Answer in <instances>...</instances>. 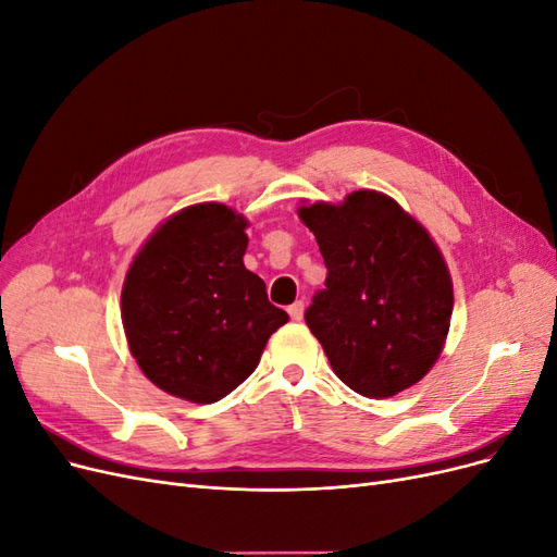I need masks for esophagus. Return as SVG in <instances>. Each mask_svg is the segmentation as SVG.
Wrapping results in <instances>:
<instances>
[{"label": "esophagus", "instance_id": "1", "mask_svg": "<svg viewBox=\"0 0 557 557\" xmlns=\"http://www.w3.org/2000/svg\"><path fill=\"white\" fill-rule=\"evenodd\" d=\"M288 313L293 320H301L305 318V301H295V305L288 307Z\"/></svg>", "mask_w": 557, "mask_h": 557}]
</instances>
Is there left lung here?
Listing matches in <instances>:
<instances>
[{"mask_svg": "<svg viewBox=\"0 0 557 557\" xmlns=\"http://www.w3.org/2000/svg\"><path fill=\"white\" fill-rule=\"evenodd\" d=\"M297 215L327 267L305 318L334 374L374 399L416 385L440 360L453 313L450 272L430 232L379 190L307 201Z\"/></svg>", "mask_w": 557, "mask_h": 557, "instance_id": "1", "label": "left lung"}]
</instances>
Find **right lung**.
Masks as SVG:
<instances>
[{
  "mask_svg": "<svg viewBox=\"0 0 557 557\" xmlns=\"http://www.w3.org/2000/svg\"><path fill=\"white\" fill-rule=\"evenodd\" d=\"M248 221L199 201L162 221L134 256L123 330L144 376L166 395L213 404L242 385L288 313L244 264Z\"/></svg>",
  "mask_w": 557,
  "mask_h": 557,
  "instance_id": "right-lung-1",
  "label": "right lung"
}]
</instances>
